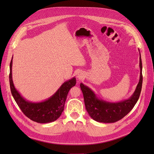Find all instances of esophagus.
Segmentation results:
<instances>
[{"instance_id":"34e87169","label":"esophagus","mask_w":154,"mask_h":154,"mask_svg":"<svg viewBox=\"0 0 154 154\" xmlns=\"http://www.w3.org/2000/svg\"><path fill=\"white\" fill-rule=\"evenodd\" d=\"M77 78H78V79H82L83 78V74H81V73H79V74H77Z\"/></svg>"}]
</instances>
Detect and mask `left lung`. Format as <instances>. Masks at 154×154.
Returning a JSON list of instances; mask_svg holds the SVG:
<instances>
[{
    "mask_svg": "<svg viewBox=\"0 0 154 154\" xmlns=\"http://www.w3.org/2000/svg\"><path fill=\"white\" fill-rule=\"evenodd\" d=\"M139 67L140 78L134 94L128 100L118 103H110L98 99L90 88L80 83L86 110L93 119L101 123H114L122 119L130 112L137 103L141 91L143 75L141 54Z\"/></svg>",
    "mask_w": 154,
    "mask_h": 154,
    "instance_id": "obj_1",
    "label": "left lung"
}]
</instances>
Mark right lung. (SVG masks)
<instances>
[{"label": "right lung", "mask_w": 154, "mask_h": 154, "mask_svg": "<svg viewBox=\"0 0 154 154\" xmlns=\"http://www.w3.org/2000/svg\"><path fill=\"white\" fill-rule=\"evenodd\" d=\"M12 59L10 62L9 78L11 94L18 106L22 112L33 122L39 123L54 122L61 116L64 110L65 102L68 92L72 87L76 85V78H72L71 80L64 82L58 90L47 100L39 103H32L26 100L14 86L12 80Z\"/></svg>", "instance_id": "1"}]
</instances>
